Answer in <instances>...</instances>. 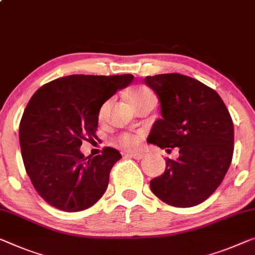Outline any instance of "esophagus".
<instances>
[{
	"instance_id": "obj_1",
	"label": "esophagus",
	"mask_w": 255,
	"mask_h": 255,
	"mask_svg": "<svg viewBox=\"0 0 255 255\" xmlns=\"http://www.w3.org/2000/svg\"><path fill=\"white\" fill-rule=\"evenodd\" d=\"M128 156H131L134 159H141L144 157V154L143 152H130V154H128Z\"/></svg>"
}]
</instances>
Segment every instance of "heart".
Returning <instances> with one entry per match:
<instances>
[{
	"mask_svg": "<svg viewBox=\"0 0 255 255\" xmlns=\"http://www.w3.org/2000/svg\"><path fill=\"white\" fill-rule=\"evenodd\" d=\"M128 97L132 105L140 103V101L148 99V98H155L154 93H152L147 87H144V85H138V87H134L133 89H131L130 91H128ZM106 106H107V104H104L101 106L99 114H98L99 120H103L105 111H106ZM116 141L121 147L127 148V149H133V148L138 146L139 136L135 134H132V133H123V134L117 136Z\"/></svg>",
	"mask_w": 255,
	"mask_h": 255,
	"instance_id": "obj_1",
	"label": "heart"
}]
</instances>
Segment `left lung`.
Returning <instances> with one entry per match:
<instances>
[{
	"instance_id": "8db88e82",
	"label": "left lung",
	"mask_w": 255,
	"mask_h": 255,
	"mask_svg": "<svg viewBox=\"0 0 255 255\" xmlns=\"http://www.w3.org/2000/svg\"><path fill=\"white\" fill-rule=\"evenodd\" d=\"M144 83L157 95L162 119L147 141L162 149L179 148L177 159L166 158L162 175L150 189L168 205L201 204L220 186L234 152V124L213 89L181 74L147 76Z\"/></svg>"
}]
</instances>
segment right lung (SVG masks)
Segmentation results:
<instances>
[{
  "instance_id": "obj_1",
  "label": "right lung",
  "mask_w": 255,
  "mask_h": 255,
  "mask_svg": "<svg viewBox=\"0 0 255 255\" xmlns=\"http://www.w3.org/2000/svg\"><path fill=\"white\" fill-rule=\"evenodd\" d=\"M133 75H69L37 90L19 125L26 172L35 190L65 212L87 210L99 201L109 173L122 155L106 147L85 157L83 140L96 138L98 114L106 101L133 81Z\"/></svg>"
}]
</instances>
